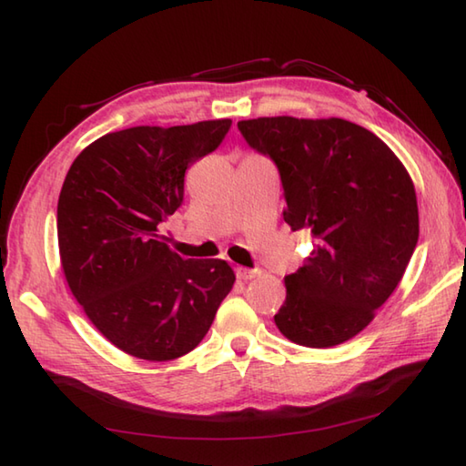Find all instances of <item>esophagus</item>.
<instances>
[{
	"label": "esophagus",
	"mask_w": 466,
	"mask_h": 466,
	"mask_svg": "<svg viewBox=\"0 0 466 466\" xmlns=\"http://www.w3.org/2000/svg\"><path fill=\"white\" fill-rule=\"evenodd\" d=\"M259 273H261L259 269H249V268H243V265H237V268H235L237 279H241V281H249L253 278H258Z\"/></svg>",
	"instance_id": "esophagus-1"
}]
</instances>
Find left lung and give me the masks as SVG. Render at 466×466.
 <instances>
[{"label":"left lung","mask_w":466,"mask_h":466,"mask_svg":"<svg viewBox=\"0 0 466 466\" xmlns=\"http://www.w3.org/2000/svg\"><path fill=\"white\" fill-rule=\"evenodd\" d=\"M279 168L291 231L313 249L286 278L275 326L293 344L331 348L358 336L392 296L419 241L414 183L386 142L341 118L237 122Z\"/></svg>","instance_id":"left-lung-1"}]
</instances>
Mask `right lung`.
Instances as JSON below:
<instances>
[{
    "mask_svg": "<svg viewBox=\"0 0 466 466\" xmlns=\"http://www.w3.org/2000/svg\"><path fill=\"white\" fill-rule=\"evenodd\" d=\"M229 118L108 132L76 157L58 198L62 269L110 344L148 362L191 352L235 283L223 259H183L158 235L185 170L221 145Z\"/></svg>",
    "mask_w": 466,
    "mask_h": 466,
    "instance_id": "right-lung-1",
    "label": "right lung"
}]
</instances>
